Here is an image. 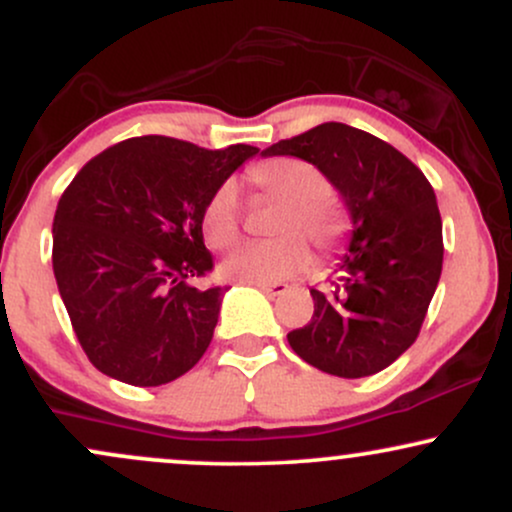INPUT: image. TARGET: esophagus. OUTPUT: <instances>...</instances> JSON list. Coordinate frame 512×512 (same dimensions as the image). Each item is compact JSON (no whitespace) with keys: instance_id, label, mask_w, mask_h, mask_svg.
<instances>
[{"instance_id":"34e87169","label":"esophagus","mask_w":512,"mask_h":512,"mask_svg":"<svg viewBox=\"0 0 512 512\" xmlns=\"http://www.w3.org/2000/svg\"><path fill=\"white\" fill-rule=\"evenodd\" d=\"M255 286L267 293V296H284V293L289 291V284H281V281H276V284H255Z\"/></svg>"}]
</instances>
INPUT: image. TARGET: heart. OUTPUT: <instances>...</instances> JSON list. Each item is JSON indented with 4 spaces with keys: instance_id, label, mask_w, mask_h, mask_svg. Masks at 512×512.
Listing matches in <instances>:
<instances>
[{
    "instance_id": "obj_1",
    "label": "heart",
    "mask_w": 512,
    "mask_h": 512,
    "mask_svg": "<svg viewBox=\"0 0 512 512\" xmlns=\"http://www.w3.org/2000/svg\"><path fill=\"white\" fill-rule=\"evenodd\" d=\"M248 180L262 195L284 202L276 219V236L248 243L223 262V274L243 284H276L308 267L310 250L303 235L320 255H334L342 248L349 219L334 199L327 197L330 185L313 163L301 158H269L248 170ZM202 228L209 245L231 248L240 236L238 187L223 180L202 214Z\"/></svg>"
}]
</instances>
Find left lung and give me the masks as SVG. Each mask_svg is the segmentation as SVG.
I'll return each mask as SVG.
<instances>
[{"mask_svg": "<svg viewBox=\"0 0 512 512\" xmlns=\"http://www.w3.org/2000/svg\"><path fill=\"white\" fill-rule=\"evenodd\" d=\"M264 156L313 163L344 197L351 243L315 313L289 344L305 363L339 378H366L419 337L440 269L443 221L431 182L407 156L363 129L325 122L281 139Z\"/></svg>", "mask_w": 512, "mask_h": 512, "instance_id": "obj_1", "label": "left lung"}]
</instances>
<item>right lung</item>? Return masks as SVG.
<instances>
[{
  "label": "right lung",
  "mask_w": 512,
  "mask_h": 512,
  "mask_svg": "<svg viewBox=\"0 0 512 512\" xmlns=\"http://www.w3.org/2000/svg\"><path fill=\"white\" fill-rule=\"evenodd\" d=\"M257 149L209 151L146 134L110 146L69 182L52 223V269L69 320L101 373L156 387L209 349L226 286L209 274L202 214L211 192Z\"/></svg>",
  "instance_id": "1"
}]
</instances>
